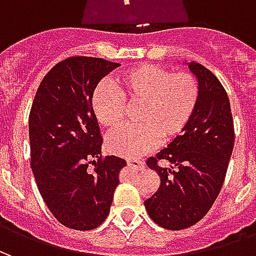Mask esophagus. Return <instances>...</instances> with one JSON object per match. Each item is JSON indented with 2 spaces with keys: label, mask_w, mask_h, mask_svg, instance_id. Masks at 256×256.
<instances>
[{
  "label": "esophagus",
  "mask_w": 256,
  "mask_h": 256,
  "mask_svg": "<svg viewBox=\"0 0 256 256\" xmlns=\"http://www.w3.org/2000/svg\"><path fill=\"white\" fill-rule=\"evenodd\" d=\"M128 166L133 170H142L144 168V162L140 160V159H133V158H128Z\"/></svg>",
  "instance_id": "34e87169"
}]
</instances>
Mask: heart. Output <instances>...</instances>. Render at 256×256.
I'll return each instance as SVG.
<instances>
[{"instance_id": "heart-1", "label": "heart", "mask_w": 256, "mask_h": 256, "mask_svg": "<svg viewBox=\"0 0 256 256\" xmlns=\"http://www.w3.org/2000/svg\"><path fill=\"white\" fill-rule=\"evenodd\" d=\"M200 100L194 75L142 64L119 74L112 86H100L93 96V114L110 132L122 128L126 106L140 104L136 128H123L108 141V150L123 158H140L159 141L168 142L190 122Z\"/></svg>"}]
</instances>
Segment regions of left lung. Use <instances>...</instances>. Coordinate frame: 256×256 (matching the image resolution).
<instances>
[{"mask_svg":"<svg viewBox=\"0 0 256 256\" xmlns=\"http://www.w3.org/2000/svg\"><path fill=\"white\" fill-rule=\"evenodd\" d=\"M188 66L200 86L198 108L184 133L146 160L159 174L160 185L145 200V208L150 220L168 230L189 228L208 212L224 185L234 145L226 90L204 66ZM164 160L172 166L162 168L158 162Z\"/></svg>","mask_w":256,"mask_h":256,"instance_id":"obj_1","label":"left lung"}]
</instances>
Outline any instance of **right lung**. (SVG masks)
Returning a JSON list of instances; mask_svg holds the SVG:
<instances>
[{"label": "right lung", "mask_w": 256, "mask_h": 256, "mask_svg": "<svg viewBox=\"0 0 256 256\" xmlns=\"http://www.w3.org/2000/svg\"><path fill=\"white\" fill-rule=\"evenodd\" d=\"M119 66L100 58H64L44 76L31 106V170L49 211L70 229L92 230L106 220L126 166L122 158L100 155L102 137L92 106L97 84Z\"/></svg>", "instance_id": "1"}]
</instances>
